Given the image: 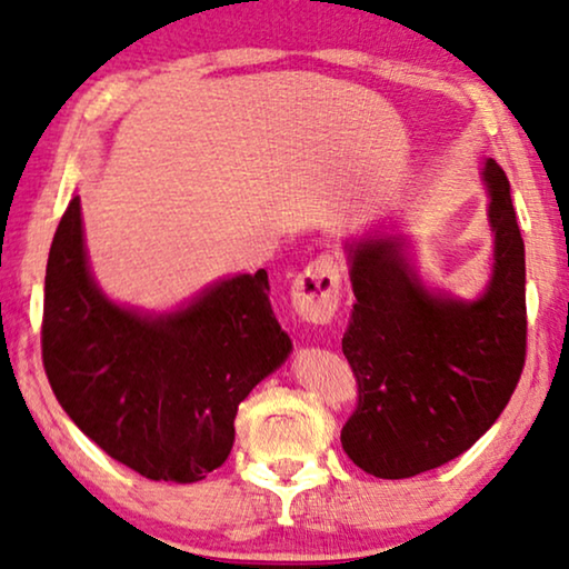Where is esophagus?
I'll return each instance as SVG.
<instances>
[{"mask_svg":"<svg viewBox=\"0 0 569 569\" xmlns=\"http://www.w3.org/2000/svg\"><path fill=\"white\" fill-rule=\"evenodd\" d=\"M342 270L332 254H319L296 276L291 286V303L301 319L327 325L340 307Z\"/></svg>","mask_w":569,"mask_h":569,"instance_id":"1","label":"esophagus"}]
</instances>
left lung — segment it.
I'll return each mask as SVG.
<instances>
[{
	"instance_id": "1",
	"label": "left lung",
	"mask_w": 569,
	"mask_h": 569,
	"mask_svg": "<svg viewBox=\"0 0 569 569\" xmlns=\"http://www.w3.org/2000/svg\"><path fill=\"white\" fill-rule=\"evenodd\" d=\"M492 276L477 299L422 283L402 234L346 242L356 303L342 353L358 407L340 441L356 467L407 479L461 456L506 410L526 361V252L506 172L487 159Z\"/></svg>"
}]
</instances>
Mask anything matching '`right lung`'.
I'll use <instances>...</instances> for the list:
<instances>
[{
    "label": "right lung",
    "mask_w": 569,
    "mask_h": 569,
    "mask_svg": "<svg viewBox=\"0 0 569 569\" xmlns=\"http://www.w3.org/2000/svg\"><path fill=\"white\" fill-rule=\"evenodd\" d=\"M268 291L258 270L162 315L116 303L90 270L74 196L46 266L41 342L53 395L128 469L154 482H201L234 446L239 402L293 348Z\"/></svg>",
    "instance_id": "right-lung-1"
}]
</instances>
